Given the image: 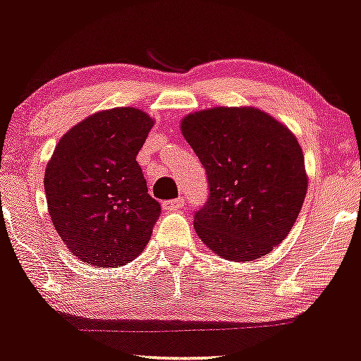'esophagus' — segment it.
Masks as SVG:
<instances>
[{
	"instance_id": "esophagus-1",
	"label": "esophagus",
	"mask_w": 361,
	"mask_h": 361,
	"mask_svg": "<svg viewBox=\"0 0 361 361\" xmlns=\"http://www.w3.org/2000/svg\"><path fill=\"white\" fill-rule=\"evenodd\" d=\"M183 204H185V198H183V197H178V198H175V200L164 202V209H168V210H178Z\"/></svg>"
}]
</instances>
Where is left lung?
Here are the masks:
<instances>
[{
    "label": "left lung",
    "instance_id": "8db88e82",
    "mask_svg": "<svg viewBox=\"0 0 361 361\" xmlns=\"http://www.w3.org/2000/svg\"><path fill=\"white\" fill-rule=\"evenodd\" d=\"M181 132L209 181V198L195 212L198 238L231 261L268 255L287 238L307 192L299 140L251 106L195 111Z\"/></svg>",
    "mask_w": 361,
    "mask_h": 361
}]
</instances>
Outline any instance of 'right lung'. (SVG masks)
Returning a JSON list of instances; mask_svg holds the SVG:
<instances>
[{"mask_svg":"<svg viewBox=\"0 0 361 361\" xmlns=\"http://www.w3.org/2000/svg\"><path fill=\"white\" fill-rule=\"evenodd\" d=\"M152 118L132 106L103 110L59 140L44 186L54 229L76 258L117 268L142 252L161 214L135 161Z\"/></svg>","mask_w":361,"mask_h":361,"instance_id":"1","label":"right lung"}]
</instances>
